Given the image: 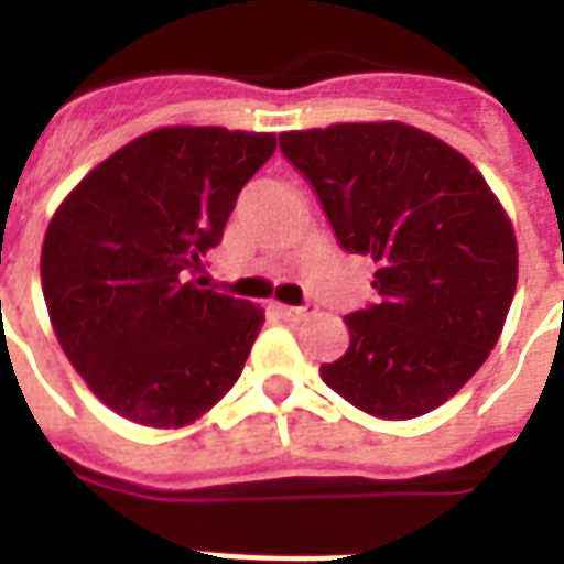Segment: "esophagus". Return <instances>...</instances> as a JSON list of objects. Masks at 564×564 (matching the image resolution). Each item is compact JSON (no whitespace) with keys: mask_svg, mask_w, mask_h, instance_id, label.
I'll return each mask as SVG.
<instances>
[{"mask_svg":"<svg viewBox=\"0 0 564 564\" xmlns=\"http://www.w3.org/2000/svg\"><path fill=\"white\" fill-rule=\"evenodd\" d=\"M274 311H278V314H281V317H286V319H305V317H311V314H314L317 307H314V305H302V307L274 305Z\"/></svg>","mask_w":564,"mask_h":564,"instance_id":"obj_1","label":"esophagus"}]
</instances>
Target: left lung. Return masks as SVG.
<instances>
[{"mask_svg": "<svg viewBox=\"0 0 564 564\" xmlns=\"http://www.w3.org/2000/svg\"><path fill=\"white\" fill-rule=\"evenodd\" d=\"M281 150L338 245L378 265V305L344 317L350 347L319 378L378 420L441 408L486 362L517 293L501 202L459 150L395 120L283 132Z\"/></svg>", "mask_w": 564, "mask_h": 564, "instance_id": "left-lung-1", "label": "left lung"}]
</instances>
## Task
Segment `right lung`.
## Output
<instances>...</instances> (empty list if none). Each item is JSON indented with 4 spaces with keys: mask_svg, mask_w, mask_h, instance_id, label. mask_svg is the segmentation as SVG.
I'll list each match as a JSON object with an SVG mask.
<instances>
[{
    "mask_svg": "<svg viewBox=\"0 0 564 564\" xmlns=\"http://www.w3.org/2000/svg\"><path fill=\"white\" fill-rule=\"evenodd\" d=\"M274 148L271 132L153 129L99 162L47 223L51 326L115 414L181 429L235 387L265 311L193 274Z\"/></svg>",
    "mask_w": 564,
    "mask_h": 564,
    "instance_id": "right-lung-1",
    "label": "right lung"
}]
</instances>
